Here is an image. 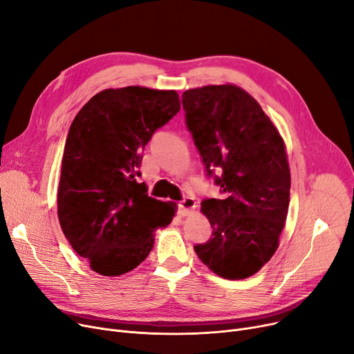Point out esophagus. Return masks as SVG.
<instances>
[{"label": "esophagus", "mask_w": 354, "mask_h": 354, "mask_svg": "<svg viewBox=\"0 0 354 354\" xmlns=\"http://www.w3.org/2000/svg\"><path fill=\"white\" fill-rule=\"evenodd\" d=\"M178 207H179L180 215H188L189 212H192L195 209L196 203H195V199L192 196H185L182 199V201H179Z\"/></svg>", "instance_id": "esophagus-1"}]
</instances>
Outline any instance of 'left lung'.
<instances>
[{
    "label": "left lung",
    "instance_id": "1",
    "mask_svg": "<svg viewBox=\"0 0 354 354\" xmlns=\"http://www.w3.org/2000/svg\"><path fill=\"white\" fill-rule=\"evenodd\" d=\"M182 106L207 176L221 188L220 198L201 203L212 236L194 250L221 278H249L274 254L285 225L290 189L285 143L259 102L236 85L188 89Z\"/></svg>",
    "mask_w": 354,
    "mask_h": 354
}]
</instances>
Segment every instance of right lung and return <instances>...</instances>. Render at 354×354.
<instances>
[{"label":"right lung","instance_id":"obj_1","mask_svg":"<svg viewBox=\"0 0 354 354\" xmlns=\"http://www.w3.org/2000/svg\"><path fill=\"white\" fill-rule=\"evenodd\" d=\"M180 110L176 91L104 89L73 118L57 188V217L72 249L91 269L118 276L139 266L155 230L171 224L176 204L147 195L137 182L143 149Z\"/></svg>","mask_w":354,"mask_h":354}]
</instances>
